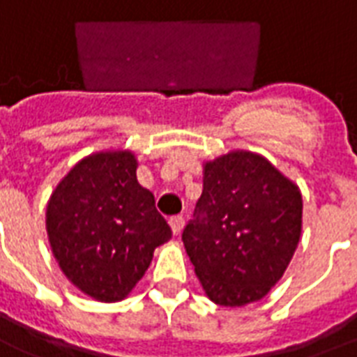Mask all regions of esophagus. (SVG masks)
Instances as JSON below:
<instances>
[{
    "label": "esophagus",
    "mask_w": 357,
    "mask_h": 357,
    "mask_svg": "<svg viewBox=\"0 0 357 357\" xmlns=\"http://www.w3.org/2000/svg\"><path fill=\"white\" fill-rule=\"evenodd\" d=\"M185 225V219H183V215H176V217H172L170 219V227H172V232L178 236L179 232H181V228H183Z\"/></svg>",
    "instance_id": "34e87169"
}]
</instances>
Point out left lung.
I'll list each match as a JSON object with an SVG mask.
<instances>
[{
    "label": "left lung",
    "instance_id": "8db88e82",
    "mask_svg": "<svg viewBox=\"0 0 357 357\" xmlns=\"http://www.w3.org/2000/svg\"><path fill=\"white\" fill-rule=\"evenodd\" d=\"M298 185L268 159L230 151L204 165V189L181 239L208 298L243 307L284 273L301 236Z\"/></svg>",
    "mask_w": 357,
    "mask_h": 357
}]
</instances>
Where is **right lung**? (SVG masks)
<instances>
[{"label": "right lung", "instance_id": "right-lung-1", "mask_svg": "<svg viewBox=\"0 0 357 357\" xmlns=\"http://www.w3.org/2000/svg\"><path fill=\"white\" fill-rule=\"evenodd\" d=\"M130 151L82 159L52 192L46 230L59 268L99 301H119L144 277L155 247L172 238Z\"/></svg>", "mask_w": 357, "mask_h": 357}]
</instances>
